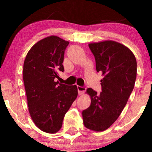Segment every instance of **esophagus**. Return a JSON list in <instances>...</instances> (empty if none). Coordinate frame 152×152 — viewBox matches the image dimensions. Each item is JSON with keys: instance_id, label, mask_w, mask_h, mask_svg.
<instances>
[{"instance_id": "1", "label": "esophagus", "mask_w": 152, "mask_h": 152, "mask_svg": "<svg viewBox=\"0 0 152 152\" xmlns=\"http://www.w3.org/2000/svg\"><path fill=\"white\" fill-rule=\"evenodd\" d=\"M77 90H78L79 95H82L85 93V91H86V88L85 86H77Z\"/></svg>"}]
</instances>
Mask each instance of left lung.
<instances>
[{
    "instance_id": "8db88e82",
    "label": "left lung",
    "mask_w": 152,
    "mask_h": 152,
    "mask_svg": "<svg viewBox=\"0 0 152 152\" xmlns=\"http://www.w3.org/2000/svg\"><path fill=\"white\" fill-rule=\"evenodd\" d=\"M97 72L104 75L102 91L87 89L91 104L82 112L87 129L102 132L111 126L126 104L136 80V57L128 48L113 41L90 43Z\"/></svg>"
}]
</instances>
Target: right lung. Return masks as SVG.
I'll list each match as a JSON object with an SVG mask.
<instances>
[{
  "label": "right lung",
  "instance_id": "add662e5",
  "mask_svg": "<svg viewBox=\"0 0 152 152\" xmlns=\"http://www.w3.org/2000/svg\"><path fill=\"white\" fill-rule=\"evenodd\" d=\"M69 44L51 36L30 50L23 64V82L30 116L36 126L50 134L61 129L66 112L77 97L76 85L55 82L64 72V52Z\"/></svg>",
  "mask_w": 152,
  "mask_h": 152
}]
</instances>
